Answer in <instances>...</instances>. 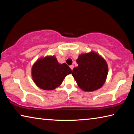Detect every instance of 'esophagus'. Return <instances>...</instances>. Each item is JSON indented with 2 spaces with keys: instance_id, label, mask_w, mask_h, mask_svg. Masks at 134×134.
Listing matches in <instances>:
<instances>
[{
  "instance_id": "1",
  "label": "esophagus",
  "mask_w": 134,
  "mask_h": 134,
  "mask_svg": "<svg viewBox=\"0 0 134 134\" xmlns=\"http://www.w3.org/2000/svg\"><path fill=\"white\" fill-rule=\"evenodd\" d=\"M70 69H71V70H72V69H73V68H74V65H71L70 66Z\"/></svg>"
}]
</instances>
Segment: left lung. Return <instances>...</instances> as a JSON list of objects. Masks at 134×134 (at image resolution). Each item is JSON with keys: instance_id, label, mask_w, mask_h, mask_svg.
Listing matches in <instances>:
<instances>
[{"instance_id": "left-lung-1", "label": "left lung", "mask_w": 134, "mask_h": 134, "mask_svg": "<svg viewBox=\"0 0 134 134\" xmlns=\"http://www.w3.org/2000/svg\"><path fill=\"white\" fill-rule=\"evenodd\" d=\"M78 66L74 68L72 75L80 89L92 92L100 88L105 82L108 67L105 60L94 52L79 56Z\"/></svg>"}]
</instances>
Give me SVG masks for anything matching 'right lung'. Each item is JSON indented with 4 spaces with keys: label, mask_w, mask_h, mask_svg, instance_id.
<instances>
[{
    "label": "right lung",
    "mask_w": 134,
    "mask_h": 134,
    "mask_svg": "<svg viewBox=\"0 0 134 134\" xmlns=\"http://www.w3.org/2000/svg\"><path fill=\"white\" fill-rule=\"evenodd\" d=\"M71 69L65 64H59L54 56L39 59L32 69L35 83L44 90H54L62 83L65 77L71 73Z\"/></svg>",
    "instance_id": "add662e5"
}]
</instances>
